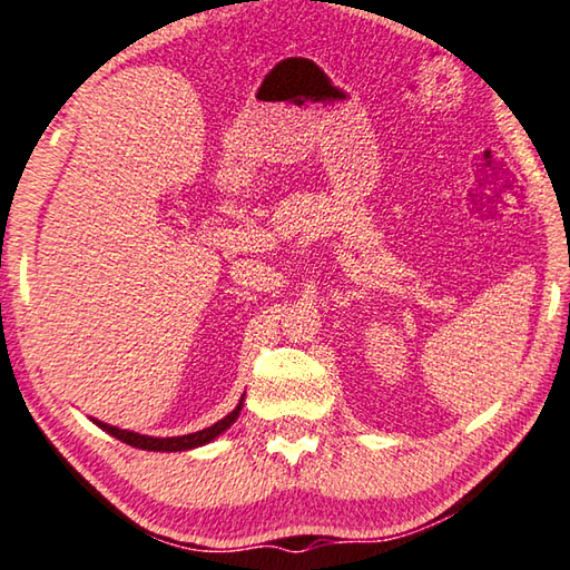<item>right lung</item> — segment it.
Returning <instances> with one entry per match:
<instances>
[{
    "mask_svg": "<svg viewBox=\"0 0 570 570\" xmlns=\"http://www.w3.org/2000/svg\"><path fill=\"white\" fill-rule=\"evenodd\" d=\"M242 409H244V393H242V401L236 403V409L232 413H226L224 419L212 423V426H206L202 431H194V433H186V436H167V439L144 436V433H134V431L119 429V426H109V423L99 421V419H91V421H95L101 431H107L109 436L119 439L121 443H127V446L141 449V451L171 453V451H191V449H199V446H206V443H212L216 436H222V433L229 429L236 419H239Z\"/></svg>",
    "mask_w": 570,
    "mask_h": 570,
    "instance_id": "obj_1",
    "label": "right lung"
}]
</instances>
